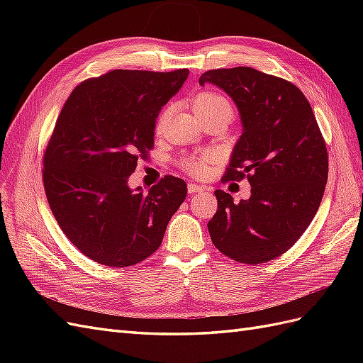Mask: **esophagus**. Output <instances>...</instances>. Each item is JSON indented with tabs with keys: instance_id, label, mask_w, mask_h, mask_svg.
<instances>
[{
	"instance_id": "esophagus-1",
	"label": "esophagus",
	"mask_w": 363,
	"mask_h": 363,
	"mask_svg": "<svg viewBox=\"0 0 363 363\" xmlns=\"http://www.w3.org/2000/svg\"><path fill=\"white\" fill-rule=\"evenodd\" d=\"M204 188L203 186H199V184H195V183H189L188 184V192L189 194H195V192H201Z\"/></svg>"
}]
</instances>
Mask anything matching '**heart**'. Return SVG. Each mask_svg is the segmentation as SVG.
Segmentation results:
<instances>
[{
	"label": "heart",
	"instance_id": "b5f03b06",
	"mask_svg": "<svg viewBox=\"0 0 363 363\" xmlns=\"http://www.w3.org/2000/svg\"><path fill=\"white\" fill-rule=\"evenodd\" d=\"M192 107H194V112L196 115L216 111V108H225V111L232 113V106H230L227 98H224L219 94H212V92H201L196 95L192 100ZM169 115H171V108L169 107L163 108L159 119H157V124H156L157 133H160V131L164 128V125H167ZM211 160H212V155H204L200 157H189V159H184L182 162V167L186 172H189L191 175L201 177V175H204L207 172L208 162Z\"/></svg>",
	"mask_w": 363,
	"mask_h": 363
}]
</instances>
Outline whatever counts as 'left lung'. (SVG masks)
Listing matches in <instances>:
<instances>
[{"label": "left lung", "mask_w": 363, "mask_h": 363, "mask_svg": "<svg viewBox=\"0 0 363 363\" xmlns=\"http://www.w3.org/2000/svg\"><path fill=\"white\" fill-rule=\"evenodd\" d=\"M206 83L232 98L242 123L224 180L247 175L251 184V196L239 203L215 191L208 233L227 257L265 263L288 251L318 212L328 175L325 142L309 101L291 82L238 67L204 72Z\"/></svg>", "instance_id": "left-lung-1"}]
</instances>
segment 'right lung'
<instances>
[{
	"instance_id": "obj_1",
	"label": "right lung",
	"mask_w": 363,
	"mask_h": 363,
	"mask_svg": "<svg viewBox=\"0 0 363 363\" xmlns=\"http://www.w3.org/2000/svg\"><path fill=\"white\" fill-rule=\"evenodd\" d=\"M188 75L115 69L83 82L65 103L43 156V186L62 232L94 262L123 268L147 259L184 201L186 183L174 175L148 192L131 189L128 177Z\"/></svg>"
}]
</instances>
